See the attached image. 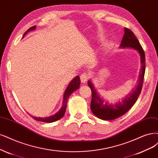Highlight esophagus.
Masks as SVG:
<instances>
[{"label":"esophagus","mask_w":158,"mask_h":158,"mask_svg":"<svg viewBox=\"0 0 158 158\" xmlns=\"http://www.w3.org/2000/svg\"><path fill=\"white\" fill-rule=\"evenodd\" d=\"M88 78H89V76H88V74H87L86 73H83L82 74H81V76H80V80H81V83L85 84L87 82V81H88Z\"/></svg>","instance_id":"esophagus-1"}]
</instances>
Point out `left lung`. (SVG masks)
<instances>
[{"mask_svg":"<svg viewBox=\"0 0 158 158\" xmlns=\"http://www.w3.org/2000/svg\"><path fill=\"white\" fill-rule=\"evenodd\" d=\"M119 48H131L137 51L140 57L141 69L135 88L126 96L116 101H108L102 98L96 91L91 81L88 80V84L92 92L91 110L95 116L102 120H112L126 114L135 105L142 89L145 73L144 52L133 32L126 27Z\"/></svg>","mask_w":158,"mask_h":158,"instance_id":"1","label":"left lung"}]
</instances>
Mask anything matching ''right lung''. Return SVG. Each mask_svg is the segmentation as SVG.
Wrapping results in <instances>:
<instances>
[{"mask_svg":"<svg viewBox=\"0 0 158 158\" xmlns=\"http://www.w3.org/2000/svg\"><path fill=\"white\" fill-rule=\"evenodd\" d=\"M35 29H36L35 26L31 27L30 29H29L25 32L23 36H25L27 34V32H29V31H34ZM80 77L79 76H77V77H75L71 81H70V82L68 85L67 88H66V89H65L64 95H63L62 106L61 107L60 110H59L57 113L48 117L44 118V117H36V116H32V118L36 119V121H40V122H45V123H52L62 118L65 113V111H66L67 101H68L67 100L69 99V97L70 96V95H71V94L73 91H75L80 88Z\"/></svg>","mask_w":158,"mask_h":158,"instance_id":"add662e5","label":"right lung"}]
</instances>
